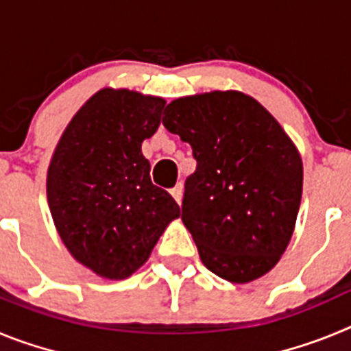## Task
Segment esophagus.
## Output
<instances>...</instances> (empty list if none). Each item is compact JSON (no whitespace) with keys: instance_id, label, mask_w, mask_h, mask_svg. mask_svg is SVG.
Masks as SVG:
<instances>
[{"instance_id":"esophagus-1","label":"esophagus","mask_w":351,"mask_h":351,"mask_svg":"<svg viewBox=\"0 0 351 351\" xmlns=\"http://www.w3.org/2000/svg\"><path fill=\"white\" fill-rule=\"evenodd\" d=\"M182 191H184V188H182L181 182H179V184L176 186L172 191H170V193H172V197L176 198V202H178L179 206H181V202H182Z\"/></svg>"}]
</instances>
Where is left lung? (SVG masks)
<instances>
[{"label": "left lung", "instance_id": "obj_1", "mask_svg": "<svg viewBox=\"0 0 351 351\" xmlns=\"http://www.w3.org/2000/svg\"><path fill=\"white\" fill-rule=\"evenodd\" d=\"M163 126L193 149L182 223L202 263L230 283L267 274L290 243L302 197V160L267 108L239 91L184 96Z\"/></svg>", "mask_w": 351, "mask_h": 351}]
</instances>
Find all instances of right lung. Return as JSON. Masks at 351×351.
I'll return each mask as SVG.
<instances>
[{
  "label": "right lung",
  "mask_w": 351,
  "mask_h": 351,
  "mask_svg": "<svg viewBox=\"0 0 351 351\" xmlns=\"http://www.w3.org/2000/svg\"><path fill=\"white\" fill-rule=\"evenodd\" d=\"M163 107L158 96L101 89L71 117L52 154L47 200L56 230L77 262L107 280L142 267L181 214L151 182L141 149Z\"/></svg>",
  "instance_id": "add662e5"
}]
</instances>
